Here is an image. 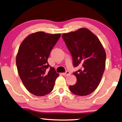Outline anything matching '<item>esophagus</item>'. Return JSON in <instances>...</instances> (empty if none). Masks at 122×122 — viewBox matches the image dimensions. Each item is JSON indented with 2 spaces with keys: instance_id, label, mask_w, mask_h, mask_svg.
Listing matches in <instances>:
<instances>
[{
  "instance_id": "1",
  "label": "esophagus",
  "mask_w": 122,
  "mask_h": 122,
  "mask_svg": "<svg viewBox=\"0 0 122 122\" xmlns=\"http://www.w3.org/2000/svg\"><path fill=\"white\" fill-rule=\"evenodd\" d=\"M63 75H64V76H68L70 74V72L69 71H66L65 72H64V73H62Z\"/></svg>"
}]
</instances>
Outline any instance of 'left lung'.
I'll return each instance as SVG.
<instances>
[{"instance_id":"obj_1","label":"left lung","mask_w":122,"mask_h":122,"mask_svg":"<svg viewBox=\"0 0 122 122\" xmlns=\"http://www.w3.org/2000/svg\"><path fill=\"white\" fill-rule=\"evenodd\" d=\"M62 37L71 54L74 66H81L73 73L76 82L69 89L78 96L89 95L99 85L105 69L104 48L96 35L87 28L64 33Z\"/></svg>"}]
</instances>
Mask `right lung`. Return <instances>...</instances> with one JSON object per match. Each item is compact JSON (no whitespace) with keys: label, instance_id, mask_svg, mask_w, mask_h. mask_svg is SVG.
Returning <instances> with one entry per match:
<instances>
[{"label":"right lung","instance_id":"add662e5","mask_svg":"<svg viewBox=\"0 0 122 122\" xmlns=\"http://www.w3.org/2000/svg\"><path fill=\"white\" fill-rule=\"evenodd\" d=\"M60 36L61 34L36 32L29 35L19 47L16 59L18 73L26 88L37 96L50 93L59 76L48 58Z\"/></svg>","mask_w":122,"mask_h":122}]
</instances>
